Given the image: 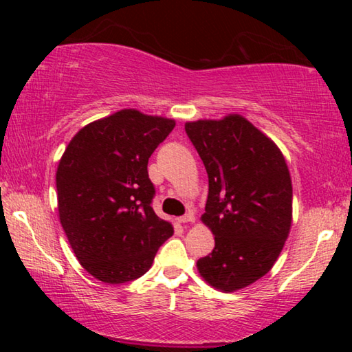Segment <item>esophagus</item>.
I'll return each instance as SVG.
<instances>
[{
  "label": "esophagus",
  "mask_w": 352,
  "mask_h": 352,
  "mask_svg": "<svg viewBox=\"0 0 352 352\" xmlns=\"http://www.w3.org/2000/svg\"><path fill=\"white\" fill-rule=\"evenodd\" d=\"M178 222H180V223H192V222H195V217H194L192 212H188V214H184V216L178 217Z\"/></svg>",
  "instance_id": "34e87169"
}]
</instances>
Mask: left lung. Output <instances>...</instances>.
Listing matches in <instances>:
<instances>
[{
    "mask_svg": "<svg viewBox=\"0 0 352 352\" xmlns=\"http://www.w3.org/2000/svg\"><path fill=\"white\" fill-rule=\"evenodd\" d=\"M184 130L205 164L210 189L201 220L216 241L197 269L219 290L243 289L270 272L289 236L287 163L241 115L186 122Z\"/></svg>",
    "mask_w": 352,
    "mask_h": 352,
    "instance_id": "1",
    "label": "left lung"
}]
</instances>
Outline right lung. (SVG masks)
I'll return each mask as SVG.
<instances>
[{
  "instance_id": "1",
  "label": "right lung",
  "mask_w": 352,
  "mask_h": 352,
  "mask_svg": "<svg viewBox=\"0 0 352 352\" xmlns=\"http://www.w3.org/2000/svg\"><path fill=\"white\" fill-rule=\"evenodd\" d=\"M174 119L129 109L88 124L58 163L60 223L83 269L102 283L133 281L174 234L152 208L147 163Z\"/></svg>"
}]
</instances>
